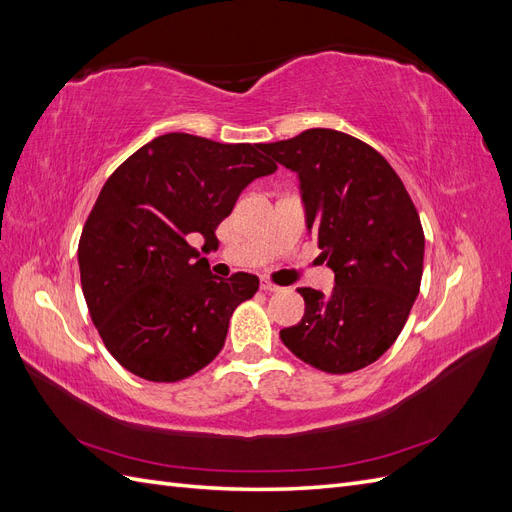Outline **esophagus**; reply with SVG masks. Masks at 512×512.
<instances>
[{
    "instance_id": "esophagus-1",
    "label": "esophagus",
    "mask_w": 512,
    "mask_h": 512,
    "mask_svg": "<svg viewBox=\"0 0 512 512\" xmlns=\"http://www.w3.org/2000/svg\"><path fill=\"white\" fill-rule=\"evenodd\" d=\"M260 288L265 290V292H280V290H282L280 286L273 284V282H269V280H262V282H260Z\"/></svg>"
}]
</instances>
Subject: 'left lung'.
Segmentation results:
<instances>
[{
    "mask_svg": "<svg viewBox=\"0 0 512 512\" xmlns=\"http://www.w3.org/2000/svg\"><path fill=\"white\" fill-rule=\"evenodd\" d=\"M260 151L297 173L307 232L335 273L329 294L299 288L305 314L282 342L327 374L363 369L395 344L421 288L425 235L404 183L376 149L337 130Z\"/></svg>",
    "mask_w": 512,
    "mask_h": 512,
    "instance_id": "left-lung-1",
    "label": "left lung"
}]
</instances>
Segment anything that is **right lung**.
<instances>
[{
    "instance_id": "add662e5",
    "label": "right lung",
    "mask_w": 512,
    "mask_h": 512,
    "mask_svg": "<svg viewBox=\"0 0 512 512\" xmlns=\"http://www.w3.org/2000/svg\"><path fill=\"white\" fill-rule=\"evenodd\" d=\"M277 164L260 145L194 134L153 138L108 177L79 241L91 320L119 365L149 382H177L220 354L235 307L258 277L209 271L211 247L239 194Z\"/></svg>"
}]
</instances>
